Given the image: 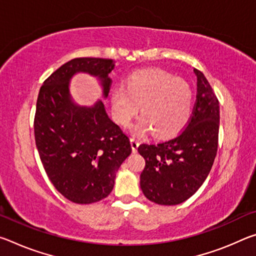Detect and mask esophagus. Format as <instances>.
Segmentation results:
<instances>
[{"instance_id":"obj_1","label":"esophagus","mask_w":256,"mask_h":256,"mask_svg":"<svg viewBox=\"0 0 256 256\" xmlns=\"http://www.w3.org/2000/svg\"><path fill=\"white\" fill-rule=\"evenodd\" d=\"M138 144H140V141H138V138H131V146H132V151H133V152H136Z\"/></svg>"}]
</instances>
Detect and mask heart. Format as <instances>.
<instances>
[{"label":"heart","mask_w":256,"mask_h":256,"mask_svg":"<svg viewBox=\"0 0 256 256\" xmlns=\"http://www.w3.org/2000/svg\"><path fill=\"white\" fill-rule=\"evenodd\" d=\"M112 115L120 125H128L141 105L142 118L133 132L150 130L158 136H170L185 126L192 112L193 90L183 79L160 68H144L130 74L125 86L110 92Z\"/></svg>","instance_id":"1"}]
</instances>
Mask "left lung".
<instances>
[{
    "label": "left lung",
    "instance_id": "1",
    "mask_svg": "<svg viewBox=\"0 0 256 256\" xmlns=\"http://www.w3.org/2000/svg\"><path fill=\"white\" fill-rule=\"evenodd\" d=\"M196 76V100L186 126L174 138L142 144L146 160L140 175L144 196L162 206H176L200 188L209 175L218 150L219 102L201 71Z\"/></svg>",
    "mask_w": 256,
    "mask_h": 256
}]
</instances>
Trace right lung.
I'll return each mask as SVG.
<instances>
[{
  "instance_id": "1",
  "label": "right lung",
  "mask_w": 256,
  "mask_h": 256,
  "mask_svg": "<svg viewBox=\"0 0 256 256\" xmlns=\"http://www.w3.org/2000/svg\"><path fill=\"white\" fill-rule=\"evenodd\" d=\"M114 66L110 58H73L52 73L38 94L34 130L42 164L55 188L79 204L108 196L132 148L102 102L92 107L74 105L68 81L76 72L90 73L100 79L107 97L112 86L108 74Z\"/></svg>"
}]
</instances>
